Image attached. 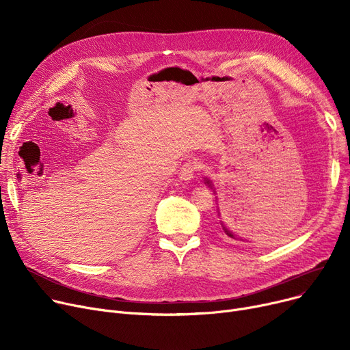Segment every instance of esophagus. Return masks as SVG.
Returning <instances> with one entry per match:
<instances>
[{"instance_id": "obj_1", "label": "esophagus", "mask_w": 350, "mask_h": 350, "mask_svg": "<svg viewBox=\"0 0 350 350\" xmlns=\"http://www.w3.org/2000/svg\"><path fill=\"white\" fill-rule=\"evenodd\" d=\"M200 169V163L197 160H189L185 164L181 165V170H180V178L185 180V181H190L196 173Z\"/></svg>"}]
</instances>
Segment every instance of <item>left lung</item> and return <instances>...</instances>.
<instances>
[{
  "mask_svg": "<svg viewBox=\"0 0 350 350\" xmlns=\"http://www.w3.org/2000/svg\"><path fill=\"white\" fill-rule=\"evenodd\" d=\"M206 183L211 187V183L208 180ZM217 215H218V223H215V224H218L217 228L224 237H228V238H231V240L244 241V237H240L238 234L248 237L247 234H250V231L254 228L255 230L260 228L261 221H262L261 217H256L255 214H252L250 211H248V214L245 213L244 215H241V218L240 217L234 218V215H231L228 213H223V215H221V213L219 211H217Z\"/></svg>",
  "mask_w": 350,
  "mask_h": 350,
  "instance_id": "left-lung-1",
  "label": "left lung"
}]
</instances>
